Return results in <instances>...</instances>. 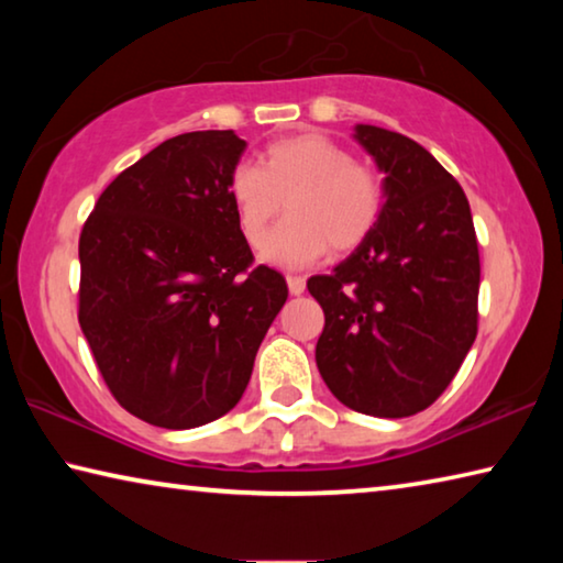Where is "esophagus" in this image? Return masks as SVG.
I'll return each mask as SVG.
<instances>
[{
  "label": "esophagus",
  "mask_w": 563,
  "mask_h": 563,
  "mask_svg": "<svg viewBox=\"0 0 563 563\" xmlns=\"http://www.w3.org/2000/svg\"><path fill=\"white\" fill-rule=\"evenodd\" d=\"M288 288L292 295L305 292V278L302 275H288Z\"/></svg>",
  "instance_id": "obj_1"
}]
</instances>
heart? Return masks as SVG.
<instances>
[{"instance_id":"obj_1","label":"heart","mask_w":563,"mask_h":563,"mask_svg":"<svg viewBox=\"0 0 563 563\" xmlns=\"http://www.w3.org/2000/svg\"><path fill=\"white\" fill-rule=\"evenodd\" d=\"M228 196L251 245H258L283 206L288 208L290 216L263 243V258L288 268L318 261L328 247L355 251L385 213L383 176L322 133L273 141L263 151V166L235 164Z\"/></svg>"}]
</instances>
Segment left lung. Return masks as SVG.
<instances>
[{
	"label": "left lung",
	"instance_id": "1",
	"mask_svg": "<svg viewBox=\"0 0 563 563\" xmlns=\"http://www.w3.org/2000/svg\"><path fill=\"white\" fill-rule=\"evenodd\" d=\"M385 170L373 235L308 290L325 312L318 369L342 405L409 417L440 397L479 328V247L470 201L430 151L402 133L357 126Z\"/></svg>",
	"mask_w": 563,
	"mask_h": 563
}]
</instances>
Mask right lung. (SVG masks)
Listing matches in <instances>:
<instances>
[{
  "label": "right lung",
  "instance_id": "obj_1",
  "mask_svg": "<svg viewBox=\"0 0 563 563\" xmlns=\"http://www.w3.org/2000/svg\"><path fill=\"white\" fill-rule=\"evenodd\" d=\"M245 141L190 131L111 180L79 238V325L113 399L148 424L190 430L243 397L288 300L253 265L228 176Z\"/></svg>",
  "mask_w": 563,
  "mask_h": 563
}]
</instances>
